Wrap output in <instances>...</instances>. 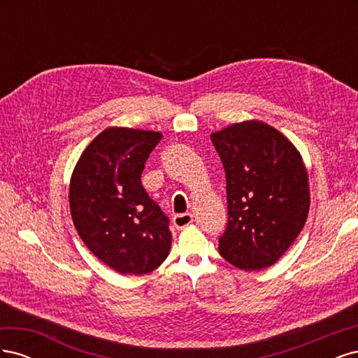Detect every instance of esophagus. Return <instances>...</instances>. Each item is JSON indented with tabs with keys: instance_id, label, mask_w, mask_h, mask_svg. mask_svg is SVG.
Returning <instances> with one entry per match:
<instances>
[{
	"instance_id": "esophagus-1",
	"label": "esophagus",
	"mask_w": 358,
	"mask_h": 358,
	"mask_svg": "<svg viewBox=\"0 0 358 358\" xmlns=\"http://www.w3.org/2000/svg\"><path fill=\"white\" fill-rule=\"evenodd\" d=\"M191 222H192V215L191 213H180V215H176L175 218H173V224H175L178 230L185 229V227H188Z\"/></svg>"
}]
</instances>
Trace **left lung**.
Listing matches in <instances>:
<instances>
[{
    "label": "left lung",
    "mask_w": 358,
    "mask_h": 358,
    "mask_svg": "<svg viewBox=\"0 0 358 358\" xmlns=\"http://www.w3.org/2000/svg\"><path fill=\"white\" fill-rule=\"evenodd\" d=\"M225 170L229 224L220 254L246 272L275 264L308 220L309 176L297 148L251 119L210 134Z\"/></svg>",
    "instance_id": "obj_1"
}]
</instances>
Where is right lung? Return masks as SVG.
Returning <instances> with one entry per match:
<instances>
[{
	"instance_id": "1",
	"label": "right lung",
	"mask_w": 358,
	"mask_h": 358,
	"mask_svg": "<svg viewBox=\"0 0 358 358\" xmlns=\"http://www.w3.org/2000/svg\"><path fill=\"white\" fill-rule=\"evenodd\" d=\"M158 131L109 127L76 162L69 201L86 248L122 275H145L170 252L169 218L142 185L145 162Z\"/></svg>"
}]
</instances>
